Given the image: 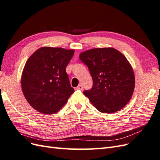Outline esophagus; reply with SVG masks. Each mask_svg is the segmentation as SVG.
I'll list each match as a JSON object with an SVG mask.
<instances>
[{
  "label": "esophagus",
  "instance_id": "esophagus-1",
  "mask_svg": "<svg viewBox=\"0 0 160 160\" xmlns=\"http://www.w3.org/2000/svg\"><path fill=\"white\" fill-rule=\"evenodd\" d=\"M76 89H77V90H81L82 91V90H83V85H82L81 84H79L76 88Z\"/></svg>",
  "mask_w": 160,
  "mask_h": 160
}]
</instances>
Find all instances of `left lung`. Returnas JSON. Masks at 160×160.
Listing matches in <instances>:
<instances>
[{
  "label": "left lung",
  "mask_w": 160,
  "mask_h": 160,
  "mask_svg": "<svg viewBox=\"0 0 160 160\" xmlns=\"http://www.w3.org/2000/svg\"><path fill=\"white\" fill-rule=\"evenodd\" d=\"M79 58L88 67L93 88L84 95L100 112L115 113L132 98L135 75L132 65L122 52L111 47L82 52Z\"/></svg>",
  "instance_id": "1"
}]
</instances>
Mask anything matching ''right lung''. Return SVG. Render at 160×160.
Listing matches in <instances>:
<instances>
[{
	"instance_id": "add662e5",
	"label": "right lung",
	"mask_w": 160,
	"mask_h": 160,
	"mask_svg": "<svg viewBox=\"0 0 160 160\" xmlns=\"http://www.w3.org/2000/svg\"><path fill=\"white\" fill-rule=\"evenodd\" d=\"M74 52V49L42 47L26 62L21 76L22 91L28 103L38 112H58L74 92L66 72Z\"/></svg>"
}]
</instances>
